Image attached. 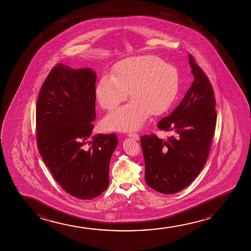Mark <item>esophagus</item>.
Returning a JSON list of instances; mask_svg holds the SVG:
<instances>
[{
	"label": "esophagus",
	"instance_id": "34e87169",
	"mask_svg": "<svg viewBox=\"0 0 251 251\" xmlns=\"http://www.w3.org/2000/svg\"><path fill=\"white\" fill-rule=\"evenodd\" d=\"M127 136H128V137L133 138L135 141H139V140H140L139 134H134V133H128Z\"/></svg>",
	"mask_w": 251,
	"mask_h": 251
}]
</instances>
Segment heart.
Instances as JSON below:
<instances>
[{
  "label": "heart",
  "mask_w": 251,
  "mask_h": 251,
  "mask_svg": "<svg viewBox=\"0 0 251 251\" xmlns=\"http://www.w3.org/2000/svg\"><path fill=\"white\" fill-rule=\"evenodd\" d=\"M180 86L177 69L161 59L143 55L125 59L100 77L95 95L100 106L110 110L127 100L129 103L108 114L103 126L108 130H136L150 113L157 116L172 105Z\"/></svg>",
  "instance_id": "1"
}]
</instances>
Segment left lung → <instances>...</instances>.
<instances>
[{
    "mask_svg": "<svg viewBox=\"0 0 251 251\" xmlns=\"http://www.w3.org/2000/svg\"><path fill=\"white\" fill-rule=\"evenodd\" d=\"M189 58L192 85L178 106L158 124L159 129L174 135L166 141L154 134L141 138L145 181L165 195L185 189L202 170L216 126L213 87L192 55Z\"/></svg>",
    "mask_w": 251,
    "mask_h": 251,
    "instance_id": "8db88e82",
    "label": "left lung"
}]
</instances>
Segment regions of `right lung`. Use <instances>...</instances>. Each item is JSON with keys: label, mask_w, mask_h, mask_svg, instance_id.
Masks as SVG:
<instances>
[{"label": "right lung", "mask_w": 251, "mask_h": 251, "mask_svg": "<svg viewBox=\"0 0 251 251\" xmlns=\"http://www.w3.org/2000/svg\"><path fill=\"white\" fill-rule=\"evenodd\" d=\"M96 78L90 68L58 64L43 84L36 108L43 160L66 192L82 200L106 190L110 158L118 143L115 134L91 136Z\"/></svg>", "instance_id": "right-lung-1"}]
</instances>
